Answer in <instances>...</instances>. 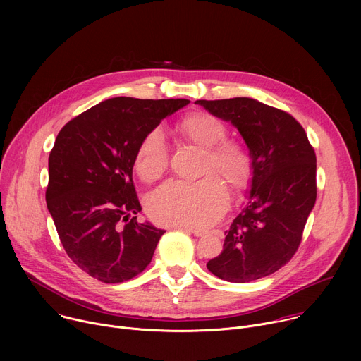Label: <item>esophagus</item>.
I'll use <instances>...</instances> for the list:
<instances>
[{
	"label": "esophagus",
	"mask_w": 361,
	"mask_h": 361,
	"mask_svg": "<svg viewBox=\"0 0 361 361\" xmlns=\"http://www.w3.org/2000/svg\"><path fill=\"white\" fill-rule=\"evenodd\" d=\"M176 228H178V230H181V231H187V233H191V234H194L195 237H202L205 233L202 231V230H197V228H190V227H176ZM214 234L216 235H221V231H214Z\"/></svg>",
	"instance_id": "1"
}]
</instances>
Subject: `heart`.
<instances>
[{
	"label": "heart",
	"mask_w": 361,
	"mask_h": 361,
	"mask_svg": "<svg viewBox=\"0 0 361 361\" xmlns=\"http://www.w3.org/2000/svg\"><path fill=\"white\" fill-rule=\"evenodd\" d=\"M181 134L207 149L204 174L198 181H169L148 198V212L160 224L173 227H209L228 207V192L219 174L233 190L248 184L254 161L248 148L226 140L227 127L214 116L192 113L180 123ZM134 167L144 181H154L169 167V147L160 127L151 128L140 141Z\"/></svg>",
	"instance_id": "b5f03b06"
}]
</instances>
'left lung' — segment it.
Listing matches in <instances>:
<instances>
[{"instance_id":"left-lung-1","label":"left lung","mask_w":361,"mask_h":361,"mask_svg":"<svg viewBox=\"0 0 361 361\" xmlns=\"http://www.w3.org/2000/svg\"><path fill=\"white\" fill-rule=\"evenodd\" d=\"M195 102L238 130L254 161L245 207L226 231L221 254L207 269L231 283L270 276L295 254L316 204L314 148L293 116L257 99Z\"/></svg>"}]
</instances>
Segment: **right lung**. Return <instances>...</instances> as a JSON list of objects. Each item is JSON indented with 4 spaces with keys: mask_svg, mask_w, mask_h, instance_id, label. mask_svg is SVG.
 Here are the masks:
<instances>
[{
    "mask_svg": "<svg viewBox=\"0 0 361 361\" xmlns=\"http://www.w3.org/2000/svg\"><path fill=\"white\" fill-rule=\"evenodd\" d=\"M184 98L116 97L68 121L48 159L45 200L70 259L102 283H123L151 262L166 233L138 223L133 183L140 141Z\"/></svg>",
    "mask_w": 361,
    "mask_h": 361,
    "instance_id": "obj_1",
    "label": "right lung"
}]
</instances>
